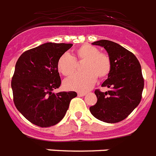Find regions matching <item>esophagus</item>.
Listing matches in <instances>:
<instances>
[{
    "mask_svg": "<svg viewBox=\"0 0 156 156\" xmlns=\"http://www.w3.org/2000/svg\"><path fill=\"white\" fill-rule=\"evenodd\" d=\"M77 94H78V96H79V97H84V96H85L87 93H84V92H79V93H77Z\"/></svg>",
    "mask_w": 156,
    "mask_h": 156,
    "instance_id": "obj_1",
    "label": "esophagus"
}]
</instances>
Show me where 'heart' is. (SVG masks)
<instances>
[{
  "instance_id": "b5f03b06",
  "label": "heart",
  "mask_w": 156,
  "mask_h": 156,
  "mask_svg": "<svg viewBox=\"0 0 156 156\" xmlns=\"http://www.w3.org/2000/svg\"><path fill=\"white\" fill-rule=\"evenodd\" d=\"M84 62L81 69L84 71L65 80L63 87L67 90L86 91L95 84L97 77L105 78L111 71V60L107 54L99 52L98 47L84 44L75 50L74 55L64 53L57 61V69L64 76H72L76 69L78 61Z\"/></svg>"
}]
</instances>
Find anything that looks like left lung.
<instances>
[{"label": "left lung", "instance_id": "8db88e82", "mask_svg": "<svg viewBox=\"0 0 156 156\" xmlns=\"http://www.w3.org/2000/svg\"><path fill=\"white\" fill-rule=\"evenodd\" d=\"M92 44L106 50L111 60V71L101 84L110 89L105 93L97 89L98 101L89 110L98 120L119 122L127 118L141 101L144 87L141 65L132 52L114 42L99 40Z\"/></svg>", "mask_w": 156, "mask_h": 156}]
</instances>
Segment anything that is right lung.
<instances>
[{"label":"right lung","instance_id":"add662e5","mask_svg":"<svg viewBox=\"0 0 156 156\" xmlns=\"http://www.w3.org/2000/svg\"><path fill=\"white\" fill-rule=\"evenodd\" d=\"M72 47L71 43H44L22 53L16 63L11 81L13 102L17 110L38 126L56 125L77 96L72 91L53 93L61 84L57 61Z\"/></svg>","mask_w":156,"mask_h":156}]
</instances>
